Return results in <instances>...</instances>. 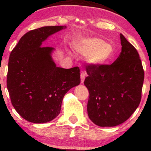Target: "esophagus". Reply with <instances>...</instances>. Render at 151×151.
Listing matches in <instances>:
<instances>
[{
	"label": "esophagus",
	"instance_id": "obj_1",
	"mask_svg": "<svg viewBox=\"0 0 151 151\" xmlns=\"http://www.w3.org/2000/svg\"><path fill=\"white\" fill-rule=\"evenodd\" d=\"M85 77H86V73L85 72H81L80 74V78H81V83L83 84L84 81V79H85Z\"/></svg>",
	"mask_w": 151,
	"mask_h": 151
}]
</instances>
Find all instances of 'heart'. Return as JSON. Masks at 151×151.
Listing matches in <instances>:
<instances>
[{
  "instance_id": "b5f03b06",
  "label": "heart",
  "mask_w": 151,
  "mask_h": 151,
  "mask_svg": "<svg viewBox=\"0 0 151 151\" xmlns=\"http://www.w3.org/2000/svg\"><path fill=\"white\" fill-rule=\"evenodd\" d=\"M74 49L86 55V61L91 65L99 66L107 64L114 58V49L106 41L97 37H85L74 44Z\"/></svg>"
}]
</instances>
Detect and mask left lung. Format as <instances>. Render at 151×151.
Returning a JSON list of instances; mask_svg holds the SVG:
<instances>
[{
	"label": "left lung",
	"mask_w": 151,
	"mask_h": 151,
	"mask_svg": "<svg viewBox=\"0 0 151 151\" xmlns=\"http://www.w3.org/2000/svg\"><path fill=\"white\" fill-rule=\"evenodd\" d=\"M121 52L110 65H88L84 85L89 92L87 112L101 127L123 124L141 102L144 72L139 55L120 33Z\"/></svg>",
	"instance_id": "1"
}]
</instances>
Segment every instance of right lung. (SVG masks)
I'll return each instance as SVG.
<instances>
[{"instance_id": "1", "label": "right lung", "mask_w": 151, "mask_h": 151, "mask_svg": "<svg viewBox=\"0 0 151 151\" xmlns=\"http://www.w3.org/2000/svg\"><path fill=\"white\" fill-rule=\"evenodd\" d=\"M65 28L45 26L29 31L10 55L7 88L10 100L16 111L31 123L55 119L65 95L80 84L79 67H58L52 57L55 48L42 46L50 35Z\"/></svg>"}]
</instances>
